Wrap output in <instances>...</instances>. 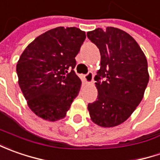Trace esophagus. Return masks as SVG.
Here are the masks:
<instances>
[{
    "instance_id": "34e87169",
    "label": "esophagus",
    "mask_w": 160,
    "mask_h": 160,
    "mask_svg": "<svg viewBox=\"0 0 160 160\" xmlns=\"http://www.w3.org/2000/svg\"><path fill=\"white\" fill-rule=\"evenodd\" d=\"M92 79H93V76H92V72H88L87 74L84 75V80L86 83H92Z\"/></svg>"
}]
</instances>
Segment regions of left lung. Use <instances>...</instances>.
I'll return each mask as SVG.
<instances>
[{
    "label": "left lung",
    "mask_w": 160,
    "mask_h": 160,
    "mask_svg": "<svg viewBox=\"0 0 160 160\" xmlns=\"http://www.w3.org/2000/svg\"><path fill=\"white\" fill-rule=\"evenodd\" d=\"M87 37L101 53V68L94 77L98 96L88 104L91 119L102 127L118 126L143 98L149 83L147 59L136 41L118 28H96Z\"/></svg>",
    "instance_id": "left-lung-1"
}]
</instances>
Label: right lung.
Wrapping results in <instances>:
<instances>
[{
  "label": "right lung",
  "instance_id": "add662e5",
  "mask_svg": "<svg viewBox=\"0 0 160 160\" xmlns=\"http://www.w3.org/2000/svg\"><path fill=\"white\" fill-rule=\"evenodd\" d=\"M77 28H53L35 38L17 64L18 84L31 110L42 118H65L82 81L74 68L85 40Z\"/></svg>",
  "mask_w": 160,
  "mask_h": 160
}]
</instances>
